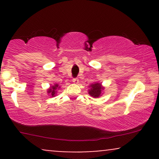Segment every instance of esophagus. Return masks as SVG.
Returning <instances> with one entry per match:
<instances>
[{
	"instance_id": "34e87169",
	"label": "esophagus",
	"mask_w": 159,
	"mask_h": 159,
	"mask_svg": "<svg viewBox=\"0 0 159 159\" xmlns=\"http://www.w3.org/2000/svg\"><path fill=\"white\" fill-rule=\"evenodd\" d=\"M72 81H73V83L75 84H78V81H79V80H78V78H75L72 79Z\"/></svg>"
}]
</instances>
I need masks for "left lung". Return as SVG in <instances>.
I'll return each mask as SVG.
<instances>
[{"mask_svg":"<svg viewBox=\"0 0 159 159\" xmlns=\"http://www.w3.org/2000/svg\"><path fill=\"white\" fill-rule=\"evenodd\" d=\"M91 89L90 90H89V93L91 96L94 98H98V96L101 94L102 90H103V87H102L101 84L100 83H96L93 84L90 86Z\"/></svg>","mask_w":159,"mask_h":159,"instance_id":"1","label":"left lung"}]
</instances>
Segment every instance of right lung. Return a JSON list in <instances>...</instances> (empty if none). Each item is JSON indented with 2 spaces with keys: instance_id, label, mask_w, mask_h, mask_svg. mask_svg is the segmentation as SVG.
<instances>
[{
  "instance_id": "add662e5",
  "label": "right lung",
  "mask_w": 159,
  "mask_h": 159,
  "mask_svg": "<svg viewBox=\"0 0 159 159\" xmlns=\"http://www.w3.org/2000/svg\"><path fill=\"white\" fill-rule=\"evenodd\" d=\"M58 85L57 84H55L54 86H52V87H51L50 89H49L48 93H50V95L52 96H54V95L56 93V89L57 88Z\"/></svg>"
}]
</instances>
